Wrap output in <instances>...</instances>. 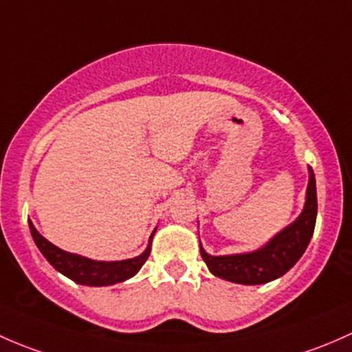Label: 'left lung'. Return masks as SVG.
<instances>
[{
    "mask_svg": "<svg viewBox=\"0 0 352 352\" xmlns=\"http://www.w3.org/2000/svg\"><path fill=\"white\" fill-rule=\"evenodd\" d=\"M317 220V190L315 176L310 169L307 201L302 215L281 230L263 249L249 254L210 256L200 248L203 261L215 276L241 285H263L283 276L302 257L314 235Z\"/></svg>",
    "mask_w": 352,
    "mask_h": 352,
    "instance_id": "8db88e82",
    "label": "left lung"
}]
</instances>
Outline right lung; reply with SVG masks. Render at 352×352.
<instances>
[{"label": "right lung", "instance_id": "right-lung-1", "mask_svg": "<svg viewBox=\"0 0 352 352\" xmlns=\"http://www.w3.org/2000/svg\"><path fill=\"white\" fill-rule=\"evenodd\" d=\"M30 226L32 237H34L35 244H37L38 251L42 252L43 257L56 267L59 273L67 276L69 280L76 281L79 285L88 286H107L120 283V281L132 278L137 271L142 267L147 257L151 254V245L144 254L133 257V259L126 261H113V263H104V261H91L86 259L82 256L71 254V252L63 251V249L56 248L50 244L47 239H43L37 230H35L34 223L28 220ZM152 239V235H151Z\"/></svg>", "mask_w": 352, "mask_h": 352}]
</instances>
